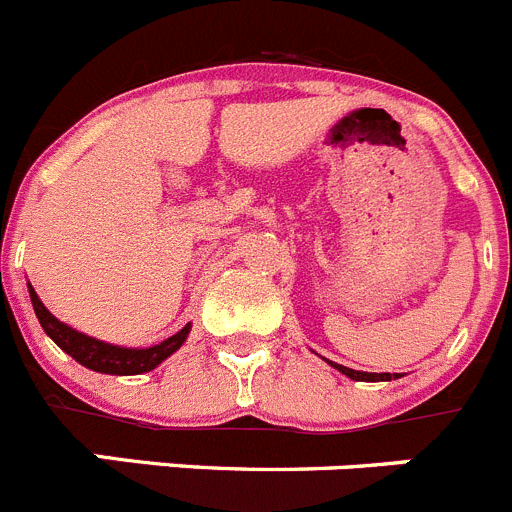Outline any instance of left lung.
<instances>
[{
    "mask_svg": "<svg viewBox=\"0 0 512 512\" xmlns=\"http://www.w3.org/2000/svg\"><path fill=\"white\" fill-rule=\"evenodd\" d=\"M328 364L333 366V369H338L341 374H346L348 379L353 381H391V379H399V376H391V374H369V371H353L348 369V366H341V364H333V361H328Z\"/></svg>",
    "mask_w": 512,
    "mask_h": 512,
    "instance_id": "left-lung-1",
    "label": "left lung"
}]
</instances>
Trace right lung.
Here are the masks:
<instances>
[{
    "label": "right lung",
    "mask_w": 512,
    "mask_h": 512,
    "mask_svg": "<svg viewBox=\"0 0 512 512\" xmlns=\"http://www.w3.org/2000/svg\"><path fill=\"white\" fill-rule=\"evenodd\" d=\"M30 288V300L32 308H35L37 321L40 326L45 328L47 336L62 348V351L73 356L78 364H83L85 369H93L98 374H116V376H136V374H146V371H154L156 366L169 358L171 353L179 351L181 343L186 341L189 336V328L184 326L176 336L166 338V341L156 343L151 348H123V346H113V343H103L98 338H90L85 333L75 331V328L65 326L50 313V310L42 305V300L37 298L35 288Z\"/></svg>",
    "instance_id": "obj_1"
}]
</instances>
